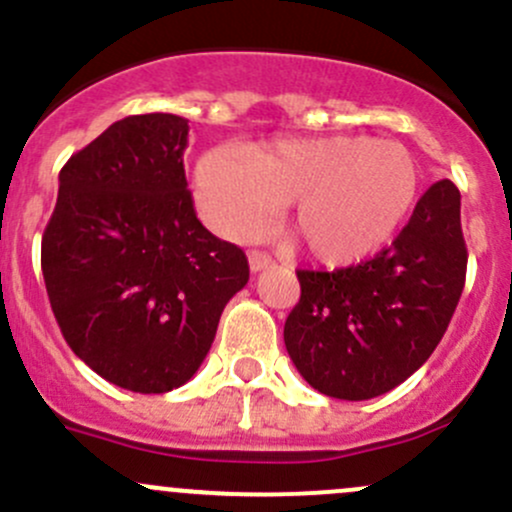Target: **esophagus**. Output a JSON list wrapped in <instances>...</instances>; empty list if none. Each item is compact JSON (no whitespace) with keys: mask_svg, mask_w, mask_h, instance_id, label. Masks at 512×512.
Returning <instances> with one entry per match:
<instances>
[{"mask_svg":"<svg viewBox=\"0 0 512 512\" xmlns=\"http://www.w3.org/2000/svg\"><path fill=\"white\" fill-rule=\"evenodd\" d=\"M273 263V258L266 254V251H251L249 254V266H251V271L254 273H258V271H263V268H268Z\"/></svg>","mask_w":512,"mask_h":512,"instance_id":"esophagus-1","label":"esophagus"}]
</instances>
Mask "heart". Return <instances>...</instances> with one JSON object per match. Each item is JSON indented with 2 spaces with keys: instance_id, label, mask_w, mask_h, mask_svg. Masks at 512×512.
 <instances>
[{
  "instance_id": "heart-1",
  "label": "heart",
  "mask_w": 512,
  "mask_h": 512,
  "mask_svg": "<svg viewBox=\"0 0 512 512\" xmlns=\"http://www.w3.org/2000/svg\"><path fill=\"white\" fill-rule=\"evenodd\" d=\"M420 190L415 156L398 141L324 136L212 148L197 163L195 197L217 232L254 236L278 207L293 205L288 232L324 266H349L376 254L403 227Z\"/></svg>"
}]
</instances>
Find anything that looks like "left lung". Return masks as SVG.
Instances as JSON below:
<instances>
[{"mask_svg":"<svg viewBox=\"0 0 512 512\" xmlns=\"http://www.w3.org/2000/svg\"><path fill=\"white\" fill-rule=\"evenodd\" d=\"M461 195L439 180L395 241L359 266L298 271L283 339L300 376L329 398L368 400L410 378L442 342L466 280Z\"/></svg>","mask_w":512,"mask_h":512,"instance_id":"8db88e82","label":"left lung"}]
</instances>
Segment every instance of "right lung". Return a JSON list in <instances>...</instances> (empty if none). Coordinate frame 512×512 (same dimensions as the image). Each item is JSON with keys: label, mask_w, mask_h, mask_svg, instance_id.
I'll use <instances>...</instances> for the list:
<instances>
[{"label": "right lung", "mask_w": 512, "mask_h": 512, "mask_svg": "<svg viewBox=\"0 0 512 512\" xmlns=\"http://www.w3.org/2000/svg\"><path fill=\"white\" fill-rule=\"evenodd\" d=\"M188 119L114 122L60 170L41 239L65 342L104 381L168 393L205 361L224 305L249 283L239 246L197 219L185 180Z\"/></svg>", "instance_id": "right-lung-1"}]
</instances>
